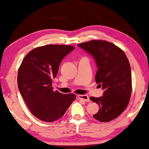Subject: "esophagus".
<instances>
[{"label": "esophagus", "instance_id": "1", "mask_svg": "<svg viewBox=\"0 0 149 149\" xmlns=\"http://www.w3.org/2000/svg\"><path fill=\"white\" fill-rule=\"evenodd\" d=\"M78 98H79L80 100H83V101H85V102H89L90 101L89 97L86 95H78Z\"/></svg>", "mask_w": 149, "mask_h": 149}]
</instances>
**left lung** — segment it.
<instances>
[{
	"label": "left lung",
	"mask_w": 149,
	"mask_h": 149,
	"mask_svg": "<svg viewBox=\"0 0 149 149\" xmlns=\"http://www.w3.org/2000/svg\"><path fill=\"white\" fill-rule=\"evenodd\" d=\"M78 46L94 58L98 67L96 83L104 90L102 97L90 98L100 107L93 117L101 122L116 119L127 107L132 95L129 60L122 49L107 41L92 40Z\"/></svg>",
	"instance_id": "obj_1"
}]
</instances>
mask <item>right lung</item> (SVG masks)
Instances as JSON below:
<instances>
[{
  "instance_id": "obj_1",
  "label": "right lung",
  "mask_w": 149,
  "mask_h": 149,
  "mask_svg": "<svg viewBox=\"0 0 149 149\" xmlns=\"http://www.w3.org/2000/svg\"><path fill=\"white\" fill-rule=\"evenodd\" d=\"M75 49L70 45H47L33 49L24 58L17 73V86L31 114L52 122L62 117L75 99L52 89L62 59Z\"/></svg>"
}]
</instances>
